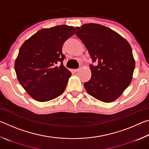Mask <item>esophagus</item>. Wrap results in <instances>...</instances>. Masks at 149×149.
<instances>
[{"mask_svg":"<svg viewBox=\"0 0 149 149\" xmlns=\"http://www.w3.org/2000/svg\"><path fill=\"white\" fill-rule=\"evenodd\" d=\"M79 69H75V70H74V72H79Z\"/></svg>","mask_w":149,"mask_h":149,"instance_id":"esophagus-1","label":"esophagus"}]
</instances>
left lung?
Returning a JSON list of instances; mask_svg holds the SVG:
<instances>
[{
  "mask_svg": "<svg viewBox=\"0 0 149 149\" xmlns=\"http://www.w3.org/2000/svg\"><path fill=\"white\" fill-rule=\"evenodd\" d=\"M93 62L91 77L84 83L88 94L104 102L116 100L130 84L135 63L129 42L112 29L97 24L76 27Z\"/></svg>",
  "mask_w": 149,
  "mask_h": 149,
  "instance_id": "8db88e82",
  "label": "left lung"
}]
</instances>
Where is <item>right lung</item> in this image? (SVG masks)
I'll return each instance as SVG.
<instances>
[{"instance_id": "add662e5", "label": "right lung", "mask_w": 149, "mask_h": 149, "mask_svg": "<svg viewBox=\"0 0 149 149\" xmlns=\"http://www.w3.org/2000/svg\"><path fill=\"white\" fill-rule=\"evenodd\" d=\"M75 31L66 25L42 29L20 47L15 71L19 84L33 99L46 102L64 93L72 73L63 65L62 48Z\"/></svg>"}]
</instances>
